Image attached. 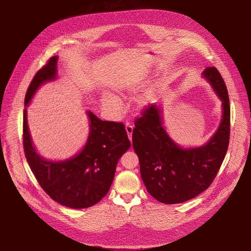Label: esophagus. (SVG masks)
I'll list each match as a JSON object with an SVG mask.
<instances>
[{
  "mask_svg": "<svg viewBox=\"0 0 251 251\" xmlns=\"http://www.w3.org/2000/svg\"><path fill=\"white\" fill-rule=\"evenodd\" d=\"M126 132H127V135L130 141H132V133H133V126L130 125L129 123L126 124Z\"/></svg>",
  "mask_w": 251,
  "mask_h": 251,
  "instance_id": "1",
  "label": "esophagus"
}]
</instances>
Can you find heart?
<instances>
[{"label": "heart", "instance_id": "1", "mask_svg": "<svg viewBox=\"0 0 251 251\" xmlns=\"http://www.w3.org/2000/svg\"><path fill=\"white\" fill-rule=\"evenodd\" d=\"M143 81H138L136 83H132V85H129L127 86L124 90H121L119 91V93L121 95H127L125 94V92L126 91L127 94H132L134 93L135 91H137L141 83ZM155 98V91L153 88H148L146 90H144L141 94H139L135 100H134V106L137 108V109H144L146 108L148 105H150L152 103V101ZM100 104H101L102 108L109 112V113H112L114 115H117V114H120L121 111H122V103L120 100L117 98L116 96L110 94V93H104L101 95V97H100Z\"/></svg>", "mask_w": 251, "mask_h": 251}]
</instances>
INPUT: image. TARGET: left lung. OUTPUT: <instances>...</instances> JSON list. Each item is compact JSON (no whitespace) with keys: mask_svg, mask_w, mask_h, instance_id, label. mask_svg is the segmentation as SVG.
Wrapping results in <instances>:
<instances>
[{"mask_svg":"<svg viewBox=\"0 0 251 251\" xmlns=\"http://www.w3.org/2000/svg\"><path fill=\"white\" fill-rule=\"evenodd\" d=\"M202 76L221 101L218 129L203 145L177 144L163 125L162 104H153L136 120L133 148L139 158L141 178L147 192L163 204L189 201L209 188L227 152L230 134V106L225 82L216 68Z\"/></svg>","mask_w":251,"mask_h":251,"instance_id":"obj_1","label":"left lung"}]
</instances>
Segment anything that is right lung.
<instances>
[{
  "label": "right lung",
  "mask_w": 251,
  "mask_h": 251,
  "mask_svg": "<svg viewBox=\"0 0 251 251\" xmlns=\"http://www.w3.org/2000/svg\"><path fill=\"white\" fill-rule=\"evenodd\" d=\"M58 56L49 59L32 79L25 97L23 143L28 164L41 188L55 202L72 209H85L99 203L109 192L116 165L130 148L122 123L102 121L91 111L89 135L82 148L70 158H44L33 144L27 120V108L44 83L57 78Z\"/></svg>",
  "instance_id": "1"
}]
</instances>
